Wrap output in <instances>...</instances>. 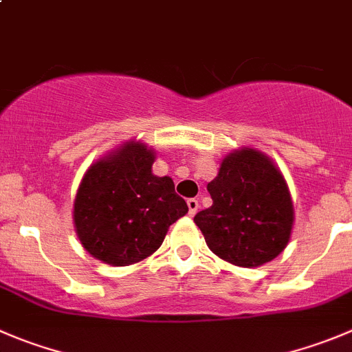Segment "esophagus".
<instances>
[{"label":"esophagus","instance_id":"34e87169","mask_svg":"<svg viewBox=\"0 0 352 352\" xmlns=\"http://www.w3.org/2000/svg\"><path fill=\"white\" fill-rule=\"evenodd\" d=\"M186 204H188V210H190V216H193V214L199 210V200L197 199H188L186 200Z\"/></svg>","mask_w":352,"mask_h":352}]
</instances>
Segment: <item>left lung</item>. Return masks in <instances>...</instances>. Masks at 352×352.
<instances>
[{
    "label": "left lung",
    "mask_w": 352,
    "mask_h": 352,
    "mask_svg": "<svg viewBox=\"0 0 352 352\" xmlns=\"http://www.w3.org/2000/svg\"><path fill=\"white\" fill-rule=\"evenodd\" d=\"M212 206L197 212L195 224L221 259L256 267L287 247L294 207L282 173L252 148L232 153L207 185Z\"/></svg>",
    "instance_id": "left-lung-1"
}]
</instances>
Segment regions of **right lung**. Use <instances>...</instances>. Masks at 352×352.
I'll list each match as a JSON object with an SVG mask.
<instances>
[{
    "label": "right lung",
    "mask_w": 352,
    "mask_h": 352,
    "mask_svg": "<svg viewBox=\"0 0 352 352\" xmlns=\"http://www.w3.org/2000/svg\"><path fill=\"white\" fill-rule=\"evenodd\" d=\"M152 150L128 143L88 169L74 202L82 247L112 266H129L155 252L173 223L188 212L173 179L153 176Z\"/></svg>",
    "instance_id": "add662e5"
}]
</instances>
